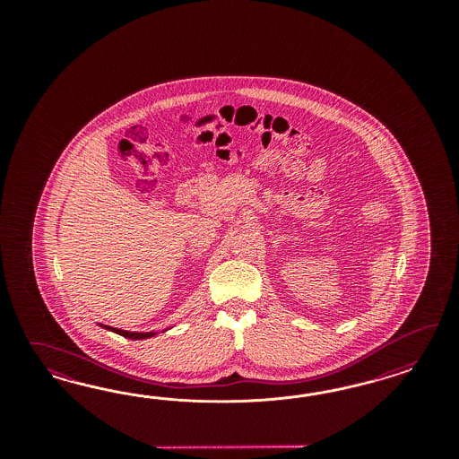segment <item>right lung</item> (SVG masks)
I'll use <instances>...</instances> for the list:
<instances>
[{
	"label": "right lung",
	"mask_w": 459,
	"mask_h": 459,
	"mask_svg": "<svg viewBox=\"0 0 459 459\" xmlns=\"http://www.w3.org/2000/svg\"><path fill=\"white\" fill-rule=\"evenodd\" d=\"M108 330H111L114 333H119L121 336H126V338H133V340H141V338H150V336H154V332H150V333H134V332H125V330H117V328H111V326H106Z\"/></svg>",
	"instance_id": "add662e5"
}]
</instances>
